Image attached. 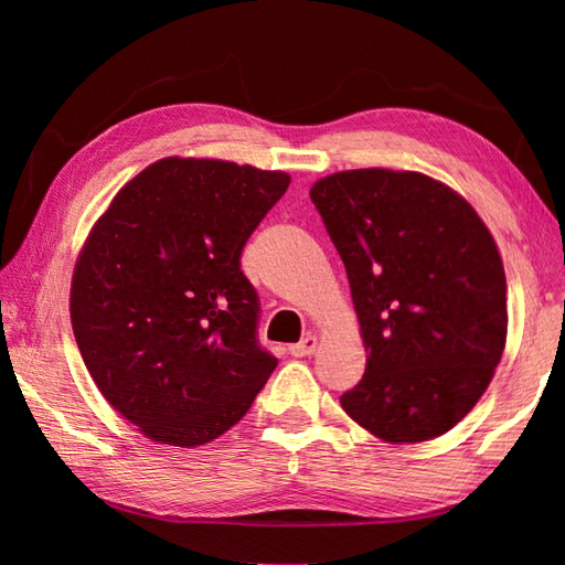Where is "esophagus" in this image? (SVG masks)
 I'll list each match as a JSON object with an SVG mask.
<instances>
[{"mask_svg":"<svg viewBox=\"0 0 565 565\" xmlns=\"http://www.w3.org/2000/svg\"><path fill=\"white\" fill-rule=\"evenodd\" d=\"M316 347H318V338L313 332H308L301 342H296V344L289 347V352L294 356H308V354L316 352Z\"/></svg>","mask_w":565,"mask_h":565,"instance_id":"esophagus-1","label":"esophagus"}]
</instances>
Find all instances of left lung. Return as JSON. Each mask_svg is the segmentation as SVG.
I'll return each mask as SVG.
<instances>
[{
    "label": "left lung",
    "instance_id": "obj_1",
    "mask_svg": "<svg viewBox=\"0 0 565 565\" xmlns=\"http://www.w3.org/2000/svg\"><path fill=\"white\" fill-rule=\"evenodd\" d=\"M344 262L369 352L342 407L383 441L449 431L481 398L508 338L500 252L456 191L419 172L350 170L310 189Z\"/></svg>",
    "mask_w": 565,
    "mask_h": 565
}]
</instances>
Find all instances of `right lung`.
Returning <instances> with one entry per match:
<instances>
[{
  "label": "right lung",
  "mask_w": 565,
  "mask_h": 565,
  "mask_svg": "<svg viewBox=\"0 0 565 565\" xmlns=\"http://www.w3.org/2000/svg\"><path fill=\"white\" fill-rule=\"evenodd\" d=\"M289 184L249 164L164 158L89 233L72 330L104 398L146 437L172 447L221 437L276 369L239 257Z\"/></svg>",
  "instance_id": "1"
}]
</instances>
